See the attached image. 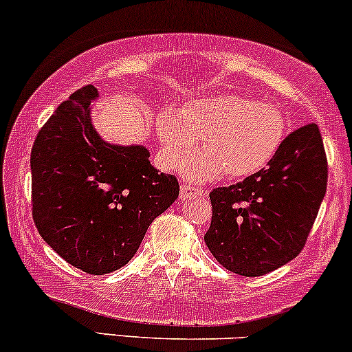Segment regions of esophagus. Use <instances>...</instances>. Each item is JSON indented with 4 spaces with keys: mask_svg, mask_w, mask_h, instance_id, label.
Here are the masks:
<instances>
[{
    "mask_svg": "<svg viewBox=\"0 0 352 352\" xmlns=\"http://www.w3.org/2000/svg\"><path fill=\"white\" fill-rule=\"evenodd\" d=\"M200 195H203L201 188H197V187H193V185H187V184L180 185V198H182V200H188V198L200 197Z\"/></svg>",
    "mask_w": 352,
    "mask_h": 352,
    "instance_id": "obj_1",
    "label": "esophagus"
}]
</instances>
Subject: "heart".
Returning a JSON list of instances; mask_svg holds the SVG:
<instances>
[{"label":"heart","instance_id":"heart-1","mask_svg":"<svg viewBox=\"0 0 352 352\" xmlns=\"http://www.w3.org/2000/svg\"><path fill=\"white\" fill-rule=\"evenodd\" d=\"M155 128L165 164L173 170L184 167L203 139L205 152L185 170L193 182L214 180L224 172L231 179L261 172L278 154L287 134V122L277 108L236 95L160 109Z\"/></svg>","mask_w":352,"mask_h":352}]
</instances>
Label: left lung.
I'll use <instances>...</instances> for the list:
<instances>
[{"mask_svg":"<svg viewBox=\"0 0 352 352\" xmlns=\"http://www.w3.org/2000/svg\"><path fill=\"white\" fill-rule=\"evenodd\" d=\"M328 184V160L315 122L283 139L267 167L210 193L205 243L224 269L259 277L302 252Z\"/></svg>","mask_w":352,"mask_h":352,"instance_id":"8db88e82","label":"left lung"}]
</instances>
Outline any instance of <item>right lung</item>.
Returning a JSON list of instances; mask_svg holds the SVG:
<instances>
[{"instance_id": "1", "label": "right lung", "mask_w": 352, "mask_h": 352, "mask_svg": "<svg viewBox=\"0 0 352 352\" xmlns=\"http://www.w3.org/2000/svg\"><path fill=\"white\" fill-rule=\"evenodd\" d=\"M93 85L72 93L31 152L32 218L42 239L83 272L104 275L133 259L147 228L179 198L142 146H114L91 124Z\"/></svg>"}]
</instances>
